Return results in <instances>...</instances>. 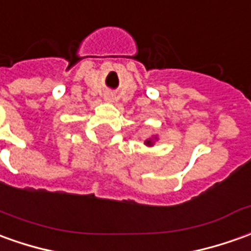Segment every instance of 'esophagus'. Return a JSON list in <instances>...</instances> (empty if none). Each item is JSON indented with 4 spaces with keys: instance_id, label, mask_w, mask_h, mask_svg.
<instances>
[{
    "instance_id": "esophagus-1",
    "label": "esophagus",
    "mask_w": 251,
    "mask_h": 251,
    "mask_svg": "<svg viewBox=\"0 0 251 251\" xmlns=\"http://www.w3.org/2000/svg\"><path fill=\"white\" fill-rule=\"evenodd\" d=\"M105 101H108V102H109V101H112V97L106 96V97H105Z\"/></svg>"
}]
</instances>
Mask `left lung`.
I'll return each mask as SVG.
<instances>
[{
	"label": "left lung",
	"mask_w": 251,
	"mask_h": 251,
	"mask_svg": "<svg viewBox=\"0 0 251 251\" xmlns=\"http://www.w3.org/2000/svg\"><path fill=\"white\" fill-rule=\"evenodd\" d=\"M158 141V136L154 135V136H151V138H148L146 141H145V145L146 146H149V148H151V146H154V143Z\"/></svg>",
	"instance_id": "8db88e82"
}]
</instances>
